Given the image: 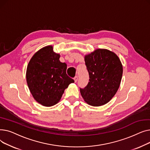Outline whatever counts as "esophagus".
I'll return each mask as SVG.
<instances>
[{
  "label": "esophagus",
  "instance_id": "obj_1",
  "mask_svg": "<svg viewBox=\"0 0 150 150\" xmlns=\"http://www.w3.org/2000/svg\"><path fill=\"white\" fill-rule=\"evenodd\" d=\"M78 76H75L74 78V81H75V82L76 83L77 81H78Z\"/></svg>",
  "mask_w": 150,
  "mask_h": 150
}]
</instances>
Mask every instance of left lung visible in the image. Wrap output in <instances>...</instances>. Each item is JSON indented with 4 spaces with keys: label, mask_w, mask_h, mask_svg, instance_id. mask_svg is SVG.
<instances>
[{
    "label": "left lung",
    "mask_w": 150,
    "mask_h": 150,
    "mask_svg": "<svg viewBox=\"0 0 150 150\" xmlns=\"http://www.w3.org/2000/svg\"><path fill=\"white\" fill-rule=\"evenodd\" d=\"M89 82L80 88L84 101L93 106L105 105L112 99L121 82L123 67L117 55L108 50L97 49L86 55Z\"/></svg>",
    "instance_id": "1"
}]
</instances>
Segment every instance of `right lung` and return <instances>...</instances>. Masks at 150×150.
Returning <instances> with one entry per match:
<instances>
[{"mask_svg":"<svg viewBox=\"0 0 150 150\" xmlns=\"http://www.w3.org/2000/svg\"><path fill=\"white\" fill-rule=\"evenodd\" d=\"M59 57L52 46H47L33 55L27 66L28 88L34 98L45 106L56 105L65 89L74 82L67 75V64L60 62Z\"/></svg>","mask_w":150,"mask_h":150,"instance_id":"add662e5","label":"right lung"}]
</instances>
